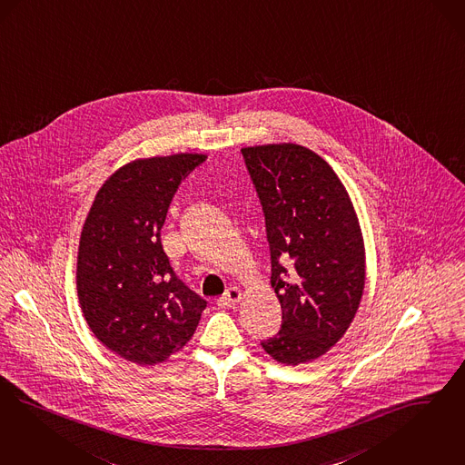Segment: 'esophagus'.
<instances>
[{
    "label": "esophagus",
    "mask_w": 465,
    "mask_h": 465,
    "mask_svg": "<svg viewBox=\"0 0 465 465\" xmlns=\"http://www.w3.org/2000/svg\"><path fill=\"white\" fill-rule=\"evenodd\" d=\"M240 290H238V288H229V290L224 292V296H221V298L217 300V303H219L221 307H227V309H231V307L238 305V302H240Z\"/></svg>",
    "instance_id": "1"
}]
</instances>
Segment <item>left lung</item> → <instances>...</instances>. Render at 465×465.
Listing matches in <instances>:
<instances>
[{"label":"left lung","instance_id":"8db88e82","mask_svg":"<svg viewBox=\"0 0 465 465\" xmlns=\"http://www.w3.org/2000/svg\"><path fill=\"white\" fill-rule=\"evenodd\" d=\"M241 153L265 215L282 309V326L262 348L286 365L315 361L343 338L361 305L365 248L355 208L331 165L305 146Z\"/></svg>","mask_w":465,"mask_h":465}]
</instances>
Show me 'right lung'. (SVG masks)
Returning <instances> with one entry per match:
<instances>
[{
  "mask_svg": "<svg viewBox=\"0 0 465 465\" xmlns=\"http://www.w3.org/2000/svg\"><path fill=\"white\" fill-rule=\"evenodd\" d=\"M205 155L139 158L112 173L87 213L77 253V296L87 326L139 365L188 343L207 302L175 275L160 231L179 184Z\"/></svg>",
  "mask_w": 465,
  "mask_h": 465,
  "instance_id": "1",
  "label": "right lung"
}]
</instances>
